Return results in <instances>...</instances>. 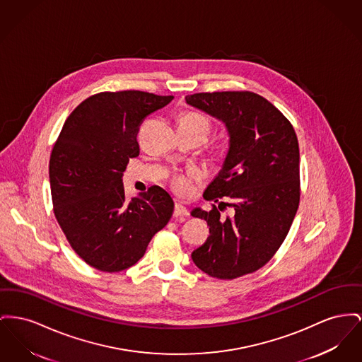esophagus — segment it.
I'll return each mask as SVG.
<instances>
[{
    "mask_svg": "<svg viewBox=\"0 0 362 362\" xmlns=\"http://www.w3.org/2000/svg\"><path fill=\"white\" fill-rule=\"evenodd\" d=\"M173 216L175 217H187L189 216V211L182 204H176L175 209H173Z\"/></svg>",
    "mask_w": 362,
    "mask_h": 362,
    "instance_id": "obj_1",
    "label": "esophagus"
}]
</instances>
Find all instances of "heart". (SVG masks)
<instances>
[{"instance_id":"heart-1","label":"heart","mask_w":362,"mask_h":362,"mask_svg":"<svg viewBox=\"0 0 362 362\" xmlns=\"http://www.w3.org/2000/svg\"><path fill=\"white\" fill-rule=\"evenodd\" d=\"M179 124L194 126V127L201 129L205 135H208V132L211 129L209 119L199 112H185L179 119ZM201 177H202V175L198 170L175 175L170 180V189L179 197H189V195H192L195 189V183L199 182Z\"/></svg>"}]
</instances>
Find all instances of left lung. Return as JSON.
<instances>
[{"instance_id": "8db88e82", "label": "left lung", "mask_w": 362, "mask_h": 362, "mask_svg": "<svg viewBox=\"0 0 362 362\" xmlns=\"http://www.w3.org/2000/svg\"><path fill=\"white\" fill-rule=\"evenodd\" d=\"M186 103L223 120L230 132L224 165L204 192L212 209L192 212L209 226L192 261L216 279L253 274L279 250L298 211L297 134L275 105L252 91L195 93ZM227 209L231 216H222Z\"/></svg>"}]
</instances>
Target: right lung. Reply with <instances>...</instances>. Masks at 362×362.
Instances as JSON below:
<instances>
[{
    "label": "right lung",
    "mask_w": 362,
    "mask_h": 362,
    "mask_svg": "<svg viewBox=\"0 0 362 362\" xmlns=\"http://www.w3.org/2000/svg\"><path fill=\"white\" fill-rule=\"evenodd\" d=\"M172 100L139 90L90 95L66 117L53 146V212L74 252L98 271L132 267L170 221L168 192L151 186L128 202L122 176L129 158L139 156L142 122Z\"/></svg>",
    "instance_id": "right-lung-1"
}]
</instances>
